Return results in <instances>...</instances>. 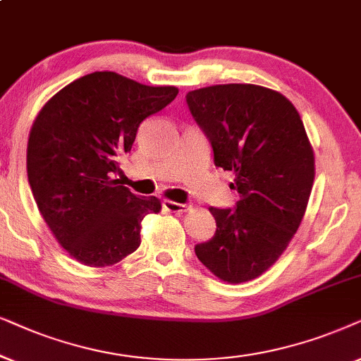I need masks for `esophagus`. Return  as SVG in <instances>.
<instances>
[{
	"label": "esophagus",
	"mask_w": 361,
	"mask_h": 361,
	"mask_svg": "<svg viewBox=\"0 0 361 361\" xmlns=\"http://www.w3.org/2000/svg\"><path fill=\"white\" fill-rule=\"evenodd\" d=\"M163 208L166 211H170V213H185L186 209H190L188 204H183V203H175V201H170V200H165L163 201Z\"/></svg>",
	"instance_id": "34e87169"
}]
</instances>
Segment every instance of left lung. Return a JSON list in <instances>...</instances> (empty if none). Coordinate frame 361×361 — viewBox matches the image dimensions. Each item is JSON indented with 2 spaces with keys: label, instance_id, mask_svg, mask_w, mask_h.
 Masks as SVG:
<instances>
[{
  "label": "left lung",
  "instance_id": "8db88e82",
  "mask_svg": "<svg viewBox=\"0 0 361 361\" xmlns=\"http://www.w3.org/2000/svg\"><path fill=\"white\" fill-rule=\"evenodd\" d=\"M186 104L239 193L234 209L209 208L216 233L195 252L221 281H251L281 257L304 218L315 176L309 137L290 100L261 85H211L186 94Z\"/></svg>",
  "mask_w": 361,
  "mask_h": 361
}]
</instances>
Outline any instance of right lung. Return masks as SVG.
I'll return each instance as SVG.
<instances>
[{
  "mask_svg": "<svg viewBox=\"0 0 361 361\" xmlns=\"http://www.w3.org/2000/svg\"><path fill=\"white\" fill-rule=\"evenodd\" d=\"M115 72H92L47 100L27 140V180L46 224L75 261L114 266L140 246L142 219L160 213L155 196L120 183V160L140 123L176 97Z\"/></svg>",
  "mask_w": 361,
  "mask_h": 361,
  "instance_id": "obj_1",
  "label": "right lung"
}]
</instances>
